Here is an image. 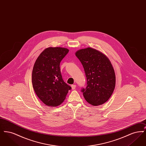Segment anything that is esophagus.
<instances>
[{"label": "esophagus", "mask_w": 146, "mask_h": 146, "mask_svg": "<svg viewBox=\"0 0 146 146\" xmlns=\"http://www.w3.org/2000/svg\"><path fill=\"white\" fill-rule=\"evenodd\" d=\"M71 87H72V89L73 90H74V89H76V85H71Z\"/></svg>", "instance_id": "34e87169"}]
</instances>
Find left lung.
Masks as SVG:
<instances>
[{"instance_id":"obj_1","label":"left lung","mask_w":146,"mask_h":146,"mask_svg":"<svg viewBox=\"0 0 146 146\" xmlns=\"http://www.w3.org/2000/svg\"><path fill=\"white\" fill-rule=\"evenodd\" d=\"M76 56L83 66L86 87L82 88L86 101L92 106L101 105L111 96L115 85V75L109 59L91 48L76 51Z\"/></svg>"}]
</instances>
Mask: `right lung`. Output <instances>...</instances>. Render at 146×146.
I'll return each instance as SVG.
<instances>
[{"label": "right lung", "mask_w": 146, "mask_h": 146, "mask_svg": "<svg viewBox=\"0 0 146 146\" xmlns=\"http://www.w3.org/2000/svg\"><path fill=\"white\" fill-rule=\"evenodd\" d=\"M60 47L45 49L35 63L32 76L33 89L37 96L48 106L61 104L71 89L63 80L60 64L68 53Z\"/></svg>", "instance_id": "obj_1"}]
</instances>
